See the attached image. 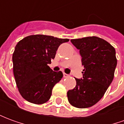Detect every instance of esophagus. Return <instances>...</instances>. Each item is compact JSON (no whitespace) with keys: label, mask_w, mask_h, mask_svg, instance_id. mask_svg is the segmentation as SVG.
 Masks as SVG:
<instances>
[{"label":"esophagus","mask_w":124,"mask_h":124,"mask_svg":"<svg viewBox=\"0 0 124 124\" xmlns=\"http://www.w3.org/2000/svg\"><path fill=\"white\" fill-rule=\"evenodd\" d=\"M63 76H64V78H66V77H68L69 76V75L68 74H66V73H63Z\"/></svg>","instance_id":"34e87169"}]
</instances>
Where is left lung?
Segmentation results:
<instances>
[{
	"label": "left lung",
	"mask_w": 124,
	"mask_h": 124,
	"mask_svg": "<svg viewBox=\"0 0 124 124\" xmlns=\"http://www.w3.org/2000/svg\"><path fill=\"white\" fill-rule=\"evenodd\" d=\"M70 41L80 50L84 69L82 78H75L76 86L68 91V100L73 106L86 108L100 101L112 83L117 65L116 50L96 36Z\"/></svg>",
	"instance_id": "left-lung-1"
}]
</instances>
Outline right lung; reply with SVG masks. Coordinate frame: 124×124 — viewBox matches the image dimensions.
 I'll use <instances>...</instances> for the list:
<instances>
[{
	"label": "right lung",
	"mask_w": 124,
	"mask_h": 124,
	"mask_svg": "<svg viewBox=\"0 0 124 124\" xmlns=\"http://www.w3.org/2000/svg\"><path fill=\"white\" fill-rule=\"evenodd\" d=\"M68 41L67 38L36 34L18 42L12 54L13 72L23 98L35 104L48 101L53 87L63 74L54 72L48 65L55 58L60 45Z\"/></svg>",
	"instance_id": "right-lung-1"
}]
</instances>
